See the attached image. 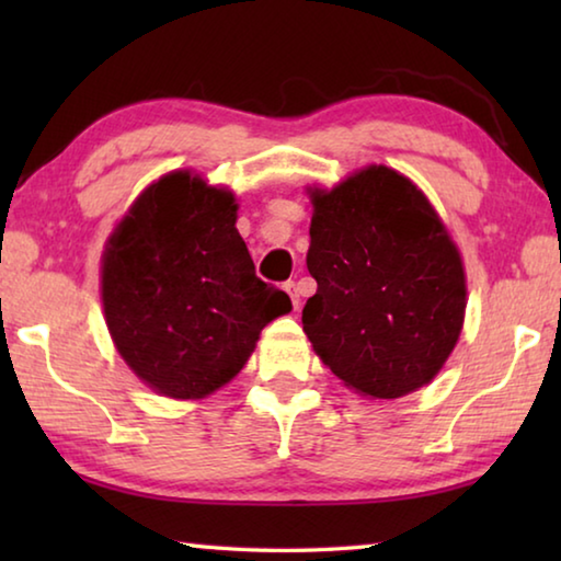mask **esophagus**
<instances>
[{
    "mask_svg": "<svg viewBox=\"0 0 561 561\" xmlns=\"http://www.w3.org/2000/svg\"><path fill=\"white\" fill-rule=\"evenodd\" d=\"M284 289H287V294L291 297V307L294 309H299V304H301V299H299V289H297V282H287L284 284Z\"/></svg>",
    "mask_w": 561,
    "mask_h": 561,
    "instance_id": "esophagus-1",
    "label": "esophagus"
}]
</instances>
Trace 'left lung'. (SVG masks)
Returning a JSON list of instances; mask_svg holds the SVG:
<instances>
[{
  "instance_id": "left-lung-1",
  "label": "left lung",
  "mask_w": 561,
  "mask_h": 561,
  "mask_svg": "<svg viewBox=\"0 0 561 561\" xmlns=\"http://www.w3.org/2000/svg\"><path fill=\"white\" fill-rule=\"evenodd\" d=\"M309 274L317 294L301 324L317 356L354 391L401 398L431 383L458 344L462 260L421 190L368 165L311 190Z\"/></svg>"
}]
</instances>
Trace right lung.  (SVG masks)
Returning <instances> with one entry per match:
<instances>
[{"label":"right lung","instance_id":"add662e5","mask_svg":"<svg viewBox=\"0 0 561 561\" xmlns=\"http://www.w3.org/2000/svg\"><path fill=\"white\" fill-rule=\"evenodd\" d=\"M230 190L187 170L144 190L103 252V314L118 354L160 396L205 398L242 371L291 311L254 274Z\"/></svg>","mask_w":561,"mask_h":561}]
</instances>
